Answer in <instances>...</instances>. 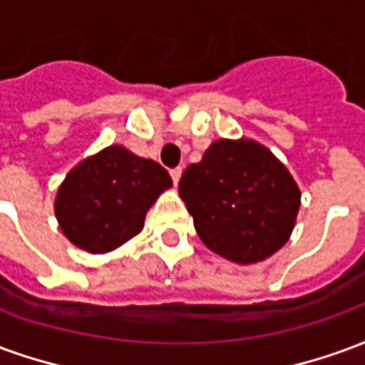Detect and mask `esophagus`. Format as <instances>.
I'll return each mask as SVG.
<instances>
[{"label": "esophagus", "instance_id": "obj_1", "mask_svg": "<svg viewBox=\"0 0 365 365\" xmlns=\"http://www.w3.org/2000/svg\"><path fill=\"white\" fill-rule=\"evenodd\" d=\"M182 168L178 166V168H172V170H170V175H172V180H174V183H178L180 182V178H182Z\"/></svg>", "mask_w": 365, "mask_h": 365}]
</instances>
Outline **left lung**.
<instances>
[{
    "mask_svg": "<svg viewBox=\"0 0 365 365\" xmlns=\"http://www.w3.org/2000/svg\"><path fill=\"white\" fill-rule=\"evenodd\" d=\"M180 197L207 248L237 264L277 252L289 238L301 193L274 154L254 140H217L185 168Z\"/></svg>",
    "mask_w": 365,
    "mask_h": 365,
    "instance_id": "1",
    "label": "left lung"
}]
</instances>
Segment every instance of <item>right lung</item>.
<instances>
[{"mask_svg": "<svg viewBox=\"0 0 365 365\" xmlns=\"http://www.w3.org/2000/svg\"><path fill=\"white\" fill-rule=\"evenodd\" d=\"M172 178L154 160L119 144L83 160L56 195V219L70 242L91 254L109 252L143 230L144 217Z\"/></svg>", "mask_w": 365, "mask_h": 365, "instance_id": "right-lung-1", "label": "right lung"}]
</instances>
